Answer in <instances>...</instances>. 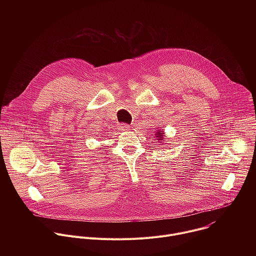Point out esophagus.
<instances>
[{
  "label": "esophagus",
  "instance_id": "34e87169",
  "mask_svg": "<svg viewBox=\"0 0 256 256\" xmlns=\"http://www.w3.org/2000/svg\"><path fill=\"white\" fill-rule=\"evenodd\" d=\"M120 130H122V132H126V130H130V126H128V124H120Z\"/></svg>",
  "mask_w": 256,
  "mask_h": 256
}]
</instances>
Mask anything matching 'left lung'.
Instances as JSON below:
<instances>
[{
    "label": "left lung",
    "instance_id": "1",
    "mask_svg": "<svg viewBox=\"0 0 256 256\" xmlns=\"http://www.w3.org/2000/svg\"><path fill=\"white\" fill-rule=\"evenodd\" d=\"M154 134H155V136H154V138H157L159 142L164 140L163 138H164V134H165V132H163V130H158ZM163 144H164V142H163Z\"/></svg>",
    "mask_w": 256,
    "mask_h": 256
}]
</instances>
